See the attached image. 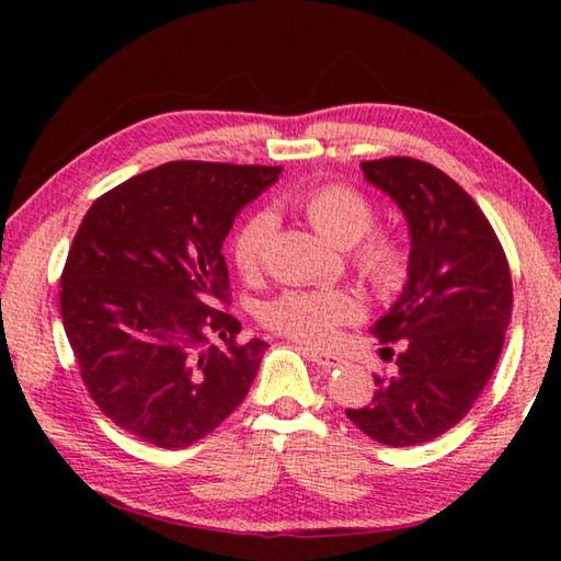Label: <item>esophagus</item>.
<instances>
[{
	"instance_id": "obj_1",
	"label": "esophagus",
	"mask_w": 561,
	"mask_h": 561,
	"mask_svg": "<svg viewBox=\"0 0 561 561\" xmlns=\"http://www.w3.org/2000/svg\"><path fill=\"white\" fill-rule=\"evenodd\" d=\"M306 352V356L311 362H316L320 368H340V366H344L347 364V359H344V356H340V354H332V352H320V350H313V347H306L304 350Z\"/></svg>"
}]
</instances>
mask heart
Segmentation results:
<instances>
[{"label": "heart", "instance_id": "b5f03b06", "mask_svg": "<svg viewBox=\"0 0 561 561\" xmlns=\"http://www.w3.org/2000/svg\"><path fill=\"white\" fill-rule=\"evenodd\" d=\"M304 217L337 245H350V262L368 289L380 296L398 294L410 277L412 250L408 238L392 229H371L376 221L374 199L347 183H323L301 195ZM277 214L255 209L238 226L231 241L236 270L253 279L265 267ZM364 304L342 287L289 289L270 301L262 323L306 344H328L342 328L359 323Z\"/></svg>", "mask_w": 561, "mask_h": 561}]
</instances>
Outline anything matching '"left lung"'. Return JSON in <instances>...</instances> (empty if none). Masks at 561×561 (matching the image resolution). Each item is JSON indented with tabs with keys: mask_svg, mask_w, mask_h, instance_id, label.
<instances>
[{
	"mask_svg": "<svg viewBox=\"0 0 561 561\" xmlns=\"http://www.w3.org/2000/svg\"><path fill=\"white\" fill-rule=\"evenodd\" d=\"M362 171L404 211L412 267L374 325L390 359L389 344H401L398 371L376 374L371 404L347 416L368 438L404 448L446 434L482 396L502 356L514 289L490 219L453 178L410 157L364 161Z\"/></svg>",
	"mask_w": 561,
	"mask_h": 561,
	"instance_id": "1",
	"label": "left lung"
}]
</instances>
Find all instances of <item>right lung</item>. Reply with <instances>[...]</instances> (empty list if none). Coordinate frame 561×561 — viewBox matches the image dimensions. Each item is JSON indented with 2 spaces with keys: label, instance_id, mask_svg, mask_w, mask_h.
Listing matches in <instances>:
<instances>
[{
  "label": "right lung",
  "instance_id": "obj_1",
  "mask_svg": "<svg viewBox=\"0 0 561 561\" xmlns=\"http://www.w3.org/2000/svg\"><path fill=\"white\" fill-rule=\"evenodd\" d=\"M279 173L171 161L108 190L79 226L59 277L67 340L91 400L147 444L193 446L248 396L267 342H238L241 323L221 311V248Z\"/></svg>",
  "mask_w": 561,
  "mask_h": 561
}]
</instances>
